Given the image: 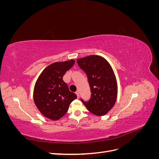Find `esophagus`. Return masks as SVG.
<instances>
[{
	"instance_id": "obj_1",
	"label": "esophagus",
	"mask_w": 159,
	"mask_h": 159,
	"mask_svg": "<svg viewBox=\"0 0 159 159\" xmlns=\"http://www.w3.org/2000/svg\"><path fill=\"white\" fill-rule=\"evenodd\" d=\"M75 93H76V95H77V96H78V98H80V92L78 91H77L76 92H75Z\"/></svg>"
}]
</instances>
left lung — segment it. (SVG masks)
Instances as JSON below:
<instances>
[{"label": "left lung", "mask_w": 159, "mask_h": 159, "mask_svg": "<svg viewBox=\"0 0 159 159\" xmlns=\"http://www.w3.org/2000/svg\"><path fill=\"white\" fill-rule=\"evenodd\" d=\"M88 75L91 98L82 102L89 112L103 116L113 108L117 98V82L108 61L98 55H90L77 60Z\"/></svg>", "instance_id": "1"}]
</instances>
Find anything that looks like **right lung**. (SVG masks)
Masks as SVG:
<instances>
[{
  "label": "right lung",
  "mask_w": 159,
  "mask_h": 159,
  "mask_svg": "<svg viewBox=\"0 0 159 159\" xmlns=\"http://www.w3.org/2000/svg\"><path fill=\"white\" fill-rule=\"evenodd\" d=\"M74 63V60L53 63L42 71L36 81L34 102L40 112L51 120L57 121L63 117L70 104L77 98L62 80Z\"/></svg>",
  "instance_id": "add662e5"
}]
</instances>
